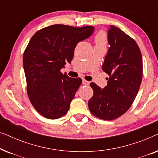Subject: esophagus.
Instances as JSON below:
<instances>
[{
  "instance_id": "obj_1",
  "label": "esophagus",
  "mask_w": 158,
  "mask_h": 158,
  "mask_svg": "<svg viewBox=\"0 0 158 158\" xmlns=\"http://www.w3.org/2000/svg\"><path fill=\"white\" fill-rule=\"evenodd\" d=\"M83 85H89V83H90V82H88V81H85V79H83Z\"/></svg>"
}]
</instances>
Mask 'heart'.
I'll return each mask as SVG.
<instances>
[{
    "label": "heart",
    "mask_w": 158,
    "mask_h": 158,
    "mask_svg": "<svg viewBox=\"0 0 158 158\" xmlns=\"http://www.w3.org/2000/svg\"><path fill=\"white\" fill-rule=\"evenodd\" d=\"M96 45H101V46H105L106 44L107 40H106V36L104 32L101 31L97 34L96 36Z\"/></svg>",
    "instance_id": "b5f03b06"
}]
</instances>
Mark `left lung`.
<instances>
[{
    "label": "left lung",
    "mask_w": 158,
    "mask_h": 158,
    "mask_svg": "<svg viewBox=\"0 0 158 158\" xmlns=\"http://www.w3.org/2000/svg\"><path fill=\"white\" fill-rule=\"evenodd\" d=\"M110 45L102 70L108 74L107 85L90 83L94 96L88 101L93 115L113 120L123 115L135 101L142 78V58L135 40L115 26L108 30Z\"/></svg>",
    "instance_id": "obj_1"
}]
</instances>
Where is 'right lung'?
Here are the masks:
<instances>
[{"label":"right lung","mask_w":158,"mask_h":158,"mask_svg":"<svg viewBox=\"0 0 158 158\" xmlns=\"http://www.w3.org/2000/svg\"><path fill=\"white\" fill-rule=\"evenodd\" d=\"M95 28L55 24L34 34L26 48L23 64L27 94L41 115L56 119L65 115L81 78L63 75L60 70L71 63L77 43L90 37Z\"/></svg>","instance_id":"obj_1"}]
</instances>
